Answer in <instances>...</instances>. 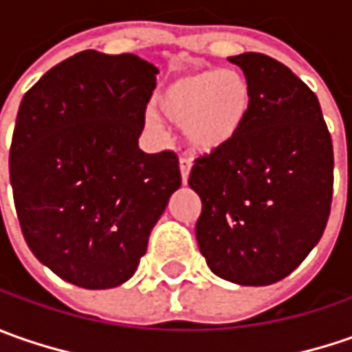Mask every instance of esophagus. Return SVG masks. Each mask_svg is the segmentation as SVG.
<instances>
[{"mask_svg": "<svg viewBox=\"0 0 352 352\" xmlns=\"http://www.w3.org/2000/svg\"><path fill=\"white\" fill-rule=\"evenodd\" d=\"M190 168H192V160L188 156L180 158V174H182V182H188V176H190Z\"/></svg>", "mask_w": 352, "mask_h": 352, "instance_id": "esophagus-1", "label": "esophagus"}]
</instances>
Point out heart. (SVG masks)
<instances>
[{
    "mask_svg": "<svg viewBox=\"0 0 352 352\" xmlns=\"http://www.w3.org/2000/svg\"><path fill=\"white\" fill-rule=\"evenodd\" d=\"M158 107L176 125H184L188 144L199 153H213L235 141L249 119L252 86L239 70H196L172 78L158 94ZM146 123L158 119L146 113Z\"/></svg>",
    "mask_w": 352,
    "mask_h": 352,
    "instance_id": "obj_1",
    "label": "heart"
}]
</instances>
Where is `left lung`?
Masks as SVG:
<instances>
[{
    "label": "left lung",
    "instance_id": "8db88e82",
    "mask_svg": "<svg viewBox=\"0 0 352 352\" xmlns=\"http://www.w3.org/2000/svg\"><path fill=\"white\" fill-rule=\"evenodd\" d=\"M252 86L235 141L196 158L188 184L201 197L199 252L213 274L266 286L319 243L333 199V142L318 96L261 52L229 56Z\"/></svg>",
    "mask_w": 352,
    "mask_h": 352
}]
</instances>
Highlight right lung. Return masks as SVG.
Wrapping results in <instances>:
<instances>
[{
	"mask_svg": "<svg viewBox=\"0 0 352 352\" xmlns=\"http://www.w3.org/2000/svg\"><path fill=\"white\" fill-rule=\"evenodd\" d=\"M156 66L84 50L21 100L9 180L29 249L62 280L116 288L135 274L182 176L174 151L139 148Z\"/></svg>",
	"mask_w": 352,
	"mask_h": 352,
	"instance_id": "obj_1",
	"label": "right lung"
}]
</instances>
